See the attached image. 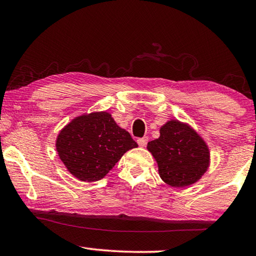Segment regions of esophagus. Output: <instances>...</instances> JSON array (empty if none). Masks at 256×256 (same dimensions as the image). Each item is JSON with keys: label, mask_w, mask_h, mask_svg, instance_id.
Wrapping results in <instances>:
<instances>
[{"label": "esophagus", "mask_w": 256, "mask_h": 256, "mask_svg": "<svg viewBox=\"0 0 256 256\" xmlns=\"http://www.w3.org/2000/svg\"><path fill=\"white\" fill-rule=\"evenodd\" d=\"M136 141H138V144L140 146H146V144H148V138H146V136L140 138H138Z\"/></svg>", "instance_id": "1"}]
</instances>
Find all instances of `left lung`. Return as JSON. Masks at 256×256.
I'll return each instance as SVG.
<instances>
[{
  "label": "left lung",
  "mask_w": 256,
  "mask_h": 256,
  "mask_svg": "<svg viewBox=\"0 0 256 256\" xmlns=\"http://www.w3.org/2000/svg\"><path fill=\"white\" fill-rule=\"evenodd\" d=\"M158 164L162 180L172 188H186L201 178L210 162L209 148L203 138L177 120L160 128V136L148 144Z\"/></svg>",
  "instance_id": "obj_1"
}]
</instances>
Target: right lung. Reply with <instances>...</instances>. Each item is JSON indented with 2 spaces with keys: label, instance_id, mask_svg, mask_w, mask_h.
I'll use <instances>...</instances> for the list:
<instances>
[{
  "label": "right lung",
  "instance_id": "right-lung-1",
  "mask_svg": "<svg viewBox=\"0 0 256 256\" xmlns=\"http://www.w3.org/2000/svg\"><path fill=\"white\" fill-rule=\"evenodd\" d=\"M136 146L130 133L107 112L78 116L56 138L60 159L82 182L104 178L128 150Z\"/></svg>",
  "mask_w": 256,
  "mask_h": 256
}]
</instances>
